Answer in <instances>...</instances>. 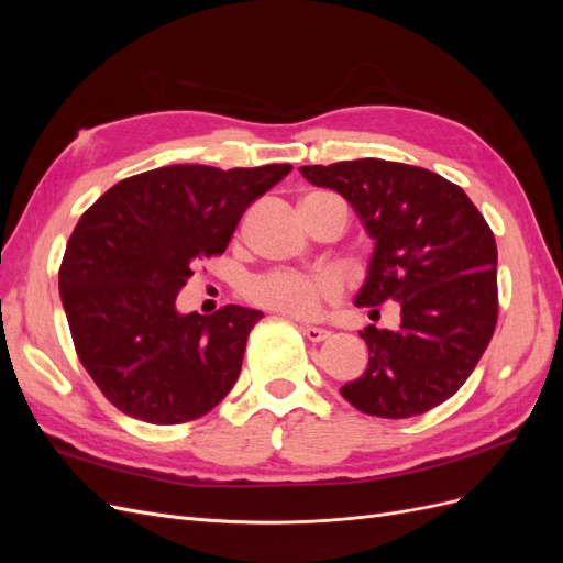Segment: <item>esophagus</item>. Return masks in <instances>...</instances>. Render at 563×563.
Masks as SVG:
<instances>
[{"mask_svg": "<svg viewBox=\"0 0 563 563\" xmlns=\"http://www.w3.org/2000/svg\"><path fill=\"white\" fill-rule=\"evenodd\" d=\"M300 331H302L305 338L310 340V343H323V340H327V338L331 335V331L317 329V327H300Z\"/></svg>", "mask_w": 563, "mask_h": 563, "instance_id": "esophagus-1", "label": "esophagus"}]
</instances>
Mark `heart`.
<instances>
[{"label":"heart","mask_w":563,"mask_h":563,"mask_svg":"<svg viewBox=\"0 0 563 563\" xmlns=\"http://www.w3.org/2000/svg\"><path fill=\"white\" fill-rule=\"evenodd\" d=\"M312 197H331L333 195H312ZM343 201V199H340ZM340 294V284L329 275H305V272L294 269H272L265 275L253 277L246 286V296L253 305L263 310L296 317V319H312L321 312L323 302L335 300Z\"/></svg>","instance_id":"1"}]
</instances>
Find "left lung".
<instances>
[{
  "instance_id": "obj_1",
  "label": "left lung",
  "mask_w": 563,
  "mask_h": 563,
  "mask_svg": "<svg viewBox=\"0 0 563 563\" xmlns=\"http://www.w3.org/2000/svg\"><path fill=\"white\" fill-rule=\"evenodd\" d=\"M331 187L376 240L356 308L399 302V329L366 327L368 368L340 387L356 411L413 418L444 404L470 378L498 321V249L463 187L428 168L354 159L300 166Z\"/></svg>"
}]
</instances>
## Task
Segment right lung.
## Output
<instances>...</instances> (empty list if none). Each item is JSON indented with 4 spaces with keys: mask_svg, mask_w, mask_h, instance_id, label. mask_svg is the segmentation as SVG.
<instances>
[{
    "mask_svg": "<svg viewBox=\"0 0 563 563\" xmlns=\"http://www.w3.org/2000/svg\"><path fill=\"white\" fill-rule=\"evenodd\" d=\"M291 168L162 166L119 180L84 211L58 269L60 300L81 366L119 411L180 424L225 399L263 312L178 314L176 296Z\"/></svg>",
    "mask_w": 563,
    "mask_h": 563,
    "instance_id": "add662e5",
    "label": "right lung"
}]
</instances>
